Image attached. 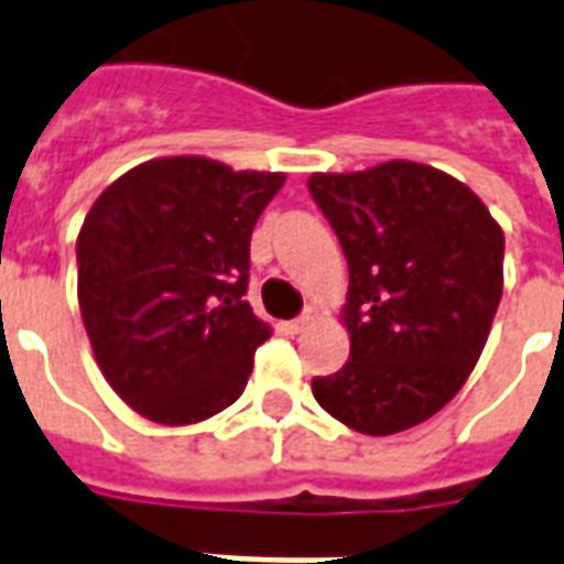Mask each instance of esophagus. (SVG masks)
Returning <instances> with one entry per match:
<instances>
[{
    "instance_id": "esophagus-1",
    "label": "esophagus",
    "mask_w": 564,
    "mask_h": 564,
    "mask_svg": "<svg viewBox=\"0 0 564 564\" xmlns=\"http://www.w3.org/2000/svg\"><path fill=\"white\" fill-rule=\"evenodd\" d=\"M318 318V310L316 307H307L304 310V313H301L299 318H292V322H286V334H301V330H307L310 325H313V322H316Z\"/></svg>"
}]
</instances>
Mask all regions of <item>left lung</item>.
Instances as JSON below:
<instances>
[{"label": "left lung", "mask_w": 564, "mask_h": 564, "mask_svg": "<svg viewBox=\"0 0 564 564\" xmlns=\"http://www.w3.org/2000/svg\"><path fill=\"white\" fill-rule=\"evenodd\" d=\"M307 187L351 281V360L313 377V394L366 436L415 427L480 360L503 295V230L463 181L424 163L316 172Z\"/></svg>", "instance_id": "left-lung-1"}]
</instances>
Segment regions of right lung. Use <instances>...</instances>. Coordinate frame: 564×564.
Segmentation results:
<instances>
[{
	"label": "right lung",
	"instance_id": "right-lung-1",
	"mask_svg": "<svg viewBox=\"0 0 564 564\" xmlns=\"http://www.w3.org/2000/svg\"><path fill=\"white\" fill-rule=\"evenodd\" d=\"M283 172L198 154L117 178L78 234V307L110 389L143 419L184 427L237 401L272 327L254 316L248 248Z\"/></svg>",
	"mask_w": 564,
	"mask_h": 564
}]
</instances>
